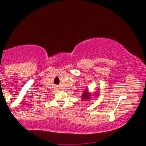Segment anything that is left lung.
I'll list each match as a JSON object with an SVG mask.
<instances>
[{
    "mask_svg": "<svg viewBox=\"0 0 146 146\" xmlns=\"http://www.w3.org/2000/svg\"><path fill=\"white\" fill-rule=\"evenodd\" d=\"M99 93H100V92L98 91L95 93V97H97L98 95H99ZM92 95H91V93H89V91H88V89H85L84 91L83 92L81 98H82V101H88V100H89L90 98H91Z\"/></svg>",
    "mask_w": 146,
    "mask_h": 146,
    "instance_id": "left-lung-1",
    "label": "left lung"
}]
</instances>
